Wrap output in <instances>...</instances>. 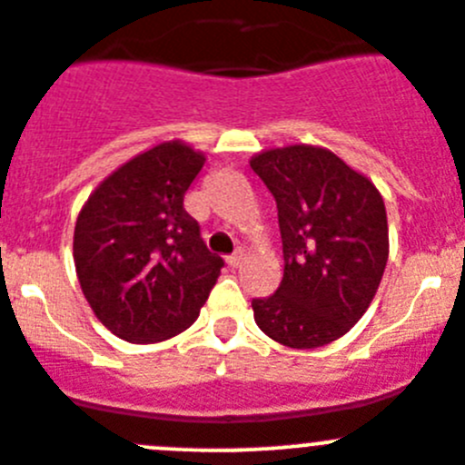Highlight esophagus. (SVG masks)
I'll use <instances>...</instances> for the list:
<instances>
[{
	"instance_id": "esophagus-1",
	"label": "esophagus",
	"mask_w": 465,
	"mask_h": 465,
	"mask_svg": "<svg viewBox=\"0 0 465 465\" xmlns=\"http://www.w3.org/2000/svg\"><path fill=\"white\" fill-rule=\"evenodd\" d=\"M242 256H245V254H242V250H236L232 256H227L229 268H238V265H241V261H242Z\"/></svg>"
}]
</instances>
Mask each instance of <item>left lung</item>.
I'll list each match as a JSON object with an SVG mask.
<instances>
[{"instance_id": "left-lung-1", "label": "left lung", "mask_w": 465, "mask_h": 465, "mask_svg": "<svg viewBox=\"0 0 465 465\" xmlns=\"http://www.w3.org/2000/svg\"><path fill=\"white\" fill-rule=\"evenodd\" d=\"M277 202L283 279L252 300L272 341L313 350L361 320L389 261L386 206L375 183L324 147L288 145L252 156Z\"/></svg>"}]
</instances>
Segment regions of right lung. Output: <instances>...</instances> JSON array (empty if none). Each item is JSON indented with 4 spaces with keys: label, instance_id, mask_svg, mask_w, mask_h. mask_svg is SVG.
Returning <instances> with one entry per match:
<instances>
[{
    "label": "right lung",
    "instance_id": "right-lung-1",
    "mask_svg": "<svg viewBox=\"0 0 465 465\" xmlns=\"http://www.w3.org/2000/svg\"><path fill=\"white\" fill-rule=\"evenodd\" d=\"M204 154L168 141L134 156L93 191L74 224L81 291L99 322L129 342L191 327L224 261L206 250L183 195Z\"/></svg>",
    "mask_w": 465,
    "mask_h": 465
}]
</instances>
